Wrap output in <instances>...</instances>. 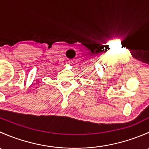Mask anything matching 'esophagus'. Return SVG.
<instances>
[{"label": "esophagus", "mask_w": 149, "mask_h": 149, "mask_svg": "<svg viewBox=\"0 0 149 149\" xmlns=\"http://www.w3.org/2000/svg\"><path fill=\"white\" fill-rule=\"evenodd\" d=\"M68 63H69V64H71L72 62H71V61H68Z\"/></svg>", "instance_id": "34e87169"}]
</instances>
